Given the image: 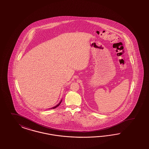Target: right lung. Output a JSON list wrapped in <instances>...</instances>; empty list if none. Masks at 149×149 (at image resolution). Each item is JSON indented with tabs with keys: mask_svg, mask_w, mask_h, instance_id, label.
<instances>
[{
	"mask_svg": "<svg viewBox=\"0 0 149 149\" xmlns=\"http://www.w3.org/2000/svg\"><path fill=\"white\" fill-rule=\"evenodd\" d=\"M61 102H62V100H61V102H60V103H58V104L57 105H56L55 107H53V108H52V109H54V108H56V107H58V105H60V104H61Z\"/></svg>",
	"mask_w": 149,
	"mask_h": 149,
	"instance_id": "obj_1",
	"label": "right lung"
}]
</instances>
